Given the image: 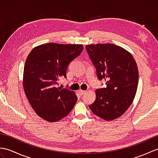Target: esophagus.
I'll use <instances>...</instances> for the list:
<instances>
[{
    "label": "esophagus",
    "instance_id": "obj_1",
    "mask_svg": "<svg viewBox=\"0 0 158 158\" xmlns=\"http://www.w3.org/2000/svg\"><path fill=\"white\" fill-rule=\"evenodd\" d=\"M79 94H81V96H83V95H84L85 94V91H84V90H79Z\"/></svg>",
    "mask_w": 158,
    "mask_h": 158
}]
</instances>
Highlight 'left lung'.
Returning <instances> with one entry per match:
<instances>
[{"label":"left lung","mask_w":158,"mask_h":158,"mask_svg":"<svg viewBox=\"0 0 158 158\" xmlns=\"http://www.w3.org/2000/svg\"><path fill=\"white\" fill-rule=\"evenodd\" d=\"M96 69L99 80L106 88L96 90L95 101L89 109L106 121L118 118L125 113L135 98L139 83V70L132 54L110 43L85 46Z\"/></svg>","instance_id":"1"}]
</instances>
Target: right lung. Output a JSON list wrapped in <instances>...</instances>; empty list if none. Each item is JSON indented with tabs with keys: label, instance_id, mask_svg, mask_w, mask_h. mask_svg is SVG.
<instances>
[{
	"label": "right lung",
	"instance_id": "obj_1",
	"mask_svg": "<svg viewBox=\"0 0 158 158\" xmlns=\"http://www.w3.org/2000/svg\"><path fill=\"white\" fill-rule=\"evenodd\" d=\"M83 49L82 45L49 43L36 47L28 54L23 69V89L33 109L43 119L59 121L75 106V92L57 85L60 78H66L70 62Z\"/></svg>",
	"mask_w": 158,
	"mask_h": 158
}]
</instances>
